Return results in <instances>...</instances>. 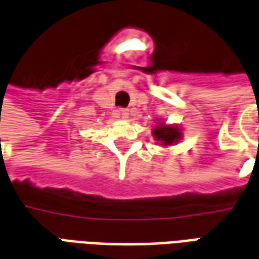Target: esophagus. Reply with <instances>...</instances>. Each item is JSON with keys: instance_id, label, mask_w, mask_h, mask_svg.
Wrapping results in <instances>:
<instances>
[{"instance_id": "esophagus-1", "label": "esophagus", "mask_w": 259, "mask_h": 259, "mask_svg": "<svg viewBox=\"0 0 259 259\" xmlns=\"http://www.w3.org/2000/svg\"><path fill=\"white\" fill-rule=\"evenodd\" d=\"M120 115L122 118H128V115H130V111L126 109H120Z\"/></svg>"}]
</instances>
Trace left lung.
I'll list each match as a JSON object with an SVG mask.
<instances>
[{"mask_svg":"<svg viewBox=\"0 0 259 259\" xmlns=\"http://www.w3.org/2000/svg\"><path fill=\"white\" fill-rule=\"evenodd\" d=\"M153 137L157 142H160L162 146H170L179 142L183 138V134L179 126L166 125L164 122H159L153 130Z\"/></svg>","mask_w":259,"mask_h":259,"instance_id":"left-lung-1","label":"left lung"}]
</instances>
